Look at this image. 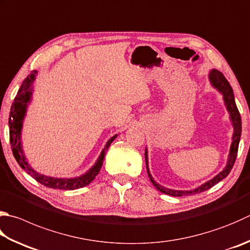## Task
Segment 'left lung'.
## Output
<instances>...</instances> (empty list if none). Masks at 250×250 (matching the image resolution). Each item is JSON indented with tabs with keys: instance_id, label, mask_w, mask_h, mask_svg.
<instances>
[{
	"instance_id": "obj_1",
	"label": "left lung",
	"mask_w": 250,
	"mask_h": 250,
	"mask_svg": "<svg viewBox=\"0 0 250 250\" xmlns=\"http://www.w3.org/2000/svg\"><path fill=\"white\" fill-rule=\"evenodd\" d=\"M210 82L213 84V87L218 89L220 92L223 93L224 97V101H225V105H227L228 110L230 114V120L233 122V126H234V134H233V141L232 145H230V150H229V161L227 167L223 169L222 172L219 173L218 175L213 177L212 180L205 183L204 185L199 186L198 188L192 190H173V189H168V188H164L161 185L155 183L153 181V178L151 176V174L149 173V168H148V154H147V149L145 150V159H146V166H147V172H148V176L150 178V181L155 186V188L159 191L163 192L166 195L169 196H174V197H181V196H189V195H194V194H199V192H202L205 190H208L209 188L213 187L215 184H218L220 181H222L223 178L227 177L230 169L234 167L235 160H236L237 157V152H238V145H239V140H241V135H242V119H241V114H239V111L236 106V103H235V99H234V93H233V89L229 86V82L227 81V78L224 77V75L219 72V70L213 69L212 72L210 73Z\"/></svg>"
}]
</instances>
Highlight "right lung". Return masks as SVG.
Returning <instances> with one entry per match:
<instances>
[{
  "mask_svg": "<svg viewBox=\"0 0 250 250\" xmlns=\"http://www.w3.org/2000/svg\"><path fill=\"white\" fill-rule=\"evenodd\" d=\"M36 75H37V72L34 70V72H31L29 75H28L25 81H23L15 99H14V102L11 107V112H9V119H8L9 141H11V147H12L14 158L16 159L17 163L20 164L22 169H25V171L29 174L30 176L34 177L37 182H39L40 184H42V185H44L46 187L54 188V189L73 190V189H77V188L87 186L93 180H95V177L98 175L99 172H100L106 150L110 147L112 141L116 138V135L113 136V137L107 141L104 149L102 150L101 155L99 157L95 166H93L86 174H83V175H82L81 177L53 178V177H49V176H45V175H42V174L37 173L26 161V158L25 155H23V152L21 150V130L22 126V120L26 113L27 102L30 101V97H31L30 87L35 81Z\"/></svg>",
  "mask_w": 250,
  "mask_h": 250,
  "instance_id": "right-lung-1",
  "label": "right lung"
}]
</instances>
